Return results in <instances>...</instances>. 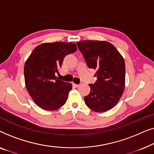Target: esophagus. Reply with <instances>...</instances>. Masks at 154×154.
<instances>
[{
	"instance_id": "1",
	"label": "esophagus",
	"mask_w": 154,
	"mask_h": 154,
	"mask_svg": "<svg viewBox=\"0 0 154 154\" xmlns=\"http://www.w3.org/2000/svg\"><path fill=\"white\" fill-rule=\"evenodd\" d=\"M72 85H73V87H74V88H78V87H79V84H75V83H73Z\"/></svg>"
}]
</instances>
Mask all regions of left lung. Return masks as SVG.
<instances>
[{"instance_id": "obj_1", "label": "left lung", "mask_w": 154, "mask_h": 154, "mask_svg": "<svg viewBox=\"0 0 154 154\" xmlns=\"http://www.w3.org/2000/svg\"><path fill=\"white\" fill-rule=\"evenodd\" d=\"M78 48L90 69H96L97 79L90 84V92L84 97L88 107L97 112L112 109L121 97L125 88V64L123 57L106 41L77 42Z\"/></svg>"}]
</instances>
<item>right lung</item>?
Masks as SVG:
<instances>
[{"label": "right lung", "mask_w": 154, "mask_h": 154, "mask_svg": "<svg viewBox=\"0 0 154 154\" xmlns=\"http://www.w3.org/2000/svg\"><path fill=\"white\" fill-rule=\"evenodd\" d=\"M73 43H48L37 46L24 65L25 85L34 102L41 109L56 110L66 102L72 89L69 83L59 80V73L63 60L76 51Z\"/></svg>", "instance_id": "right-lung-1"}]
</instances>
